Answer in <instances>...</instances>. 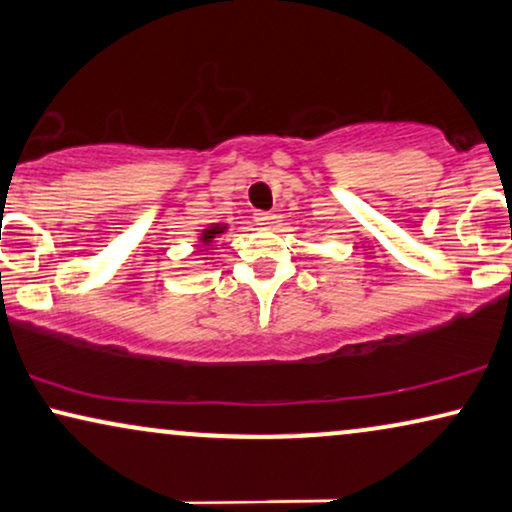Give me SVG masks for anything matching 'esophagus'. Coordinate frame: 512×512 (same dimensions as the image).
<instances>
[{
	"instance_id": "34e87169",
	"label": "esophagus",
	"mask_w": 512,
	"mask_h": 512,
	"mask_svg": "<svg viewBox=\"0 0 512 512\" xmlns=\"http://www.w3.org/2000/svg\"><path fill=\"white\" fill-rule=\"evenodd\" d=\"M275 214H272V211H256L254 214V221H256V225H261V228H270L272 223H275Z\"/></svg>"
}]
</instances>
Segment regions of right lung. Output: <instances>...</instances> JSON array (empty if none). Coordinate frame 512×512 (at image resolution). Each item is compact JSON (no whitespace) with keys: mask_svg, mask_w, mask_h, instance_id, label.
<instances>
[{"mask_svg":"<svg viewBox=\"0 0 512 512\" xmlns=\"http://www.w3.org/2000/svg\"><path fill=\"white\" fill-rule=\"evenodd\" d=\"M223 230H225L223 225H211L209 230H204V232H202V244H211V242H214V237H216V235H221Z\"/></svg>","mask_w":512,"mask_h":512,"instance_id":"right-lung-1","label":"right lung"}]
</instances>
